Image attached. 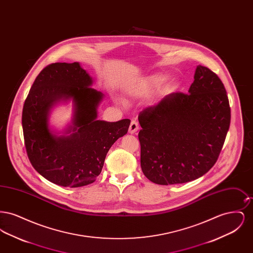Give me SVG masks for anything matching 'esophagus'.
<instances>
[{"label":"esophagus","instance_id":"esophagus-1","mask_svg":"<svg viewBox=\"0 0 253 253\" xmlns=\"http://www.w3.org/2000/svg\"><path fill=\"white\" fill-rule=\"evenodd\" d=\"M138 129H139V126H138L137 121H132L131 124H130V127H129V132L130 133H135L138 131Z\"/></svg>","mask_w":253,"mask_h":253}]
</instances>
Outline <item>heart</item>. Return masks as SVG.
<instances>
[{
    "label": "heart",
    "mask_w": 253,
    "mask_h": 253,
    "mask_svg": "<svg viewBox=\"0 0 253 253\" xmlns=\"http://www.w3.org/2000/svg\"><path fill=\"white\" fill-rule=\"evenodd\" d=\"M166 75L162 73H157L150 77H148L144 82L141 84L139 87H137L136 90H134L135 94H144L145 92L151 88L157 87L160 84H162L166 80Z\"/></svg>",
    "instance_id": "obj_1"
}]
</instances>
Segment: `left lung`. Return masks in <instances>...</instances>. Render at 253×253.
Masks as SVG:
<instances>
[{
    "label": "left lung",
    "mask_w": 253,
    "mask_h": 253,
    "mask_svg": "<svg viewBox=\"0 0 253 253\" xmlns=\"http://www.w3.org/2000/svg\"><path fill=\"white\" fill-rule=\"evenodd\" d=\"M140 164L159 185L195 180L215 164L230 123L225 86L198 65L188 94L172 93L138 116Z\"/></svg>",
    "instance_id": "left-lung-1"
}]
</instances>
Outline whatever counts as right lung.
<instances>
[{
  "instance_id": "obj_1",
  "label": "right lung",
  "mask_w": 253,
  "mask_h": 253,
  "mask_svg": "<svg viewBox=\"0 0 253 253\" xmlns=\"http://www.w3.org/2000/svg\"><path fill=\"white\" fill-rule=\"evenodd\" d=\"M93 79L79 62H56L43 68L24 101L22 124L24 144L32 166L45 179L78 188L96 180L104 160L131 121H98L103 94L92 88ZM72 100L73 124L61 136L48 126L50 109Z\"/></svg>"
}]
</instances>
